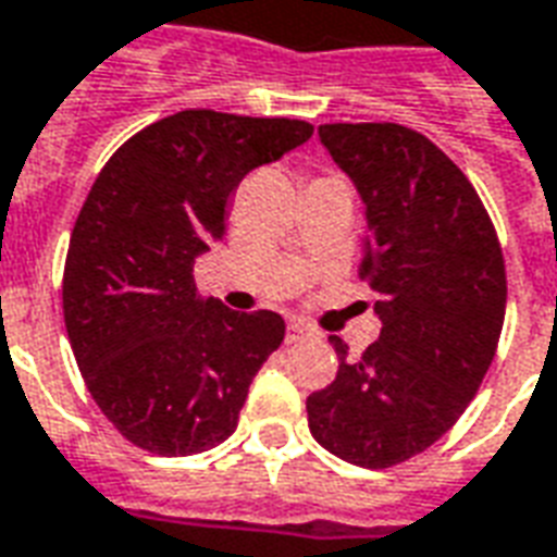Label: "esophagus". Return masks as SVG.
<instances>
[{
  "label": "esophagus",
  "instance_id": "1",
  "mask_svg": "<svg viewBox=\"0 0 557 557\" xmlns=\"http://www.w3.org/2000/svg\"><path fill=\"white\" fill-rule=\"evenodd\" d=\"M313 334V327L301 322V319H292L289 325H286V343H298V339L310 337Z\"/></svg>",
  "mask_w": 557,
  "mask_h": 557
}]
</instances>
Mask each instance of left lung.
<instances>
[{"label": "left lung", "mask_w": 557, "mask_h": 557, "mask_svg": "<svg viewBox=\"0 0 557 557\" xmlns=\"http://www.w3.org/2000/svg\"><path fill=\"white\" fill-rule=\"evenodd\" d=\"M363 202L361 277L379 339L361 358L331 337L337 379L307 397L313 438L361 468L406 462L454 426L502 337L507 277L486 208L462 170L403 125H322Z\"/></svg>", "instance_id": "obj_1"}]
</instances>
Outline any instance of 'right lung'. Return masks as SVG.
Here are the masks:
<instances>
[{"instance_id":"right-lung-1","label":"right lung","mask_w":557,"mask_h":557,"mask_svg":"<svg viewBox=\"0 0 557 557\" xmlns=\"http://www.w3.org/2000/svg\"><path fill=\"white\" fill-rule=\"evenodd\" d=\"M310 137L298 119L182 110L127 139L91 184L62 280L67 339L98 409L148 454L226 442L283 343L277 313L202 298L194 262L223 242L244 175Z\"/></svg>"}]
</instances>
